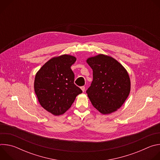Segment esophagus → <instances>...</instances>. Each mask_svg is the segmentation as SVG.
Wrapping results in <instances>:
<instances>
[{
	"label": "esophagus",
	"mask_w": 160,
	"mask_h": 160,
	"mask_svg": "<svg viewBox=\"0 0 160 160\" xmlns=\"http://www.w3.org/2000/svg\"><path fill=\"white\" fill-rule=\"evenodd\" d=\"M80 88H81V89H82V90L83 91V92H84V91H85V87L84 86H82V87H81Z\"/></svg>",
	"instance_id": "34e87169"
}]
</instances>
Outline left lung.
I'll return each mask as SVG.
<instances>
[{"instance_id":"obj_1","label":"left lung","mask_w":160,"mask_h":160,"mask_svg":"<svg viewBox=\"0 0 160 160\" xmlns=\"http://www.w3.org/2000/svg\"><path fill=\"white\" fill-rule=\"evenodd\" d=\"M86 61L93 70V80L86 92L91 103L103 115L117 111L130 92L127 71L115 59L104 54Z\"/></svg>"}]
</instances>
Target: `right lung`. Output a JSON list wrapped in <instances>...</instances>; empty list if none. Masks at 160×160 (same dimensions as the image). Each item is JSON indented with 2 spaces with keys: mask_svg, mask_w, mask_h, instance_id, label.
Segmentation results:
<instances>
[{
  "mask_svg": "<svg viewBox=\"0 0 160 160\" xmlns=\"http://www.w3.org/2000/svg\"><path fill=\"white\" fill-rule=\"evenodd\" d=\"M77 58L63 54L45 62L35 77L34 90L40 105L55 116L64 114L82 90L74 83L71 69Z\"/></svg>",
  "mask_w": 160,
  "mask_h": 160,
  "instance_id": "1",
  "label": "right lung"
}]
</instances>
